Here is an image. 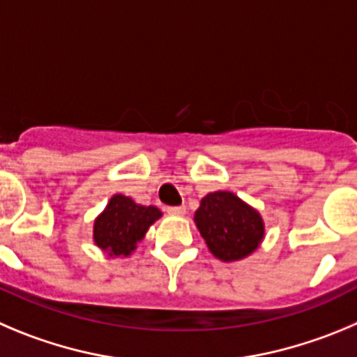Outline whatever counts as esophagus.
<instances>
[{
  "mask_svg": "<svg viewBox=\"0 0 357 357\" xmlns=\"http://www.w3.org/2000/svg\"><path fill=\"white\" fill-rule=\"evenodd\" d=\"M167 213L172 216H183L186 213L185 206H169Z\"/></svg>",
  "mask_w": 357,
  "mask_h": 357,
  "instance_id": "1",
  "label": "esophagus"
}]
</instances>
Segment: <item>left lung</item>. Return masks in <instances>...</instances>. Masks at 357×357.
I'll list each match as a JSON object with an SVG mask.
<instances>
[{"instance_id":"left-lung-1","label":"left lung","mask_w":357,"mask_h":357,"mask_svg":"<svg viewBox=\"0 0 357 357\" xmlns=\"http://www.w3.org/2000/svg\"><path fill=\"white\" fill-rule=\"evenodd\" d=\"M194 220L209 252L224 262L248 257L264 238L262 216L232 192L206 195Z\"/></svg>"}]
</instances>
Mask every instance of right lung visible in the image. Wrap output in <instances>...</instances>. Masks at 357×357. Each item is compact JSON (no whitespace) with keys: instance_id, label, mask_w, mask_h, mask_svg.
I'll return each mask as SVG.
<instances>
[{"instance_id":"obj_1","label":"right lung","mask_w":357,"mask_h":357,"mask_svg":"<svg viewBox=\"0 0 357 357\" xmlns=\"http://www.w3.org/2000/svg\"><path fill=\"white\" fill-rule=\"evenodd\" d=\"M160 216L162 211L155 206L137 204L121 194L112 195L93 225L95 245L109 257H128Z\"/></svg>"}]
</instances>
